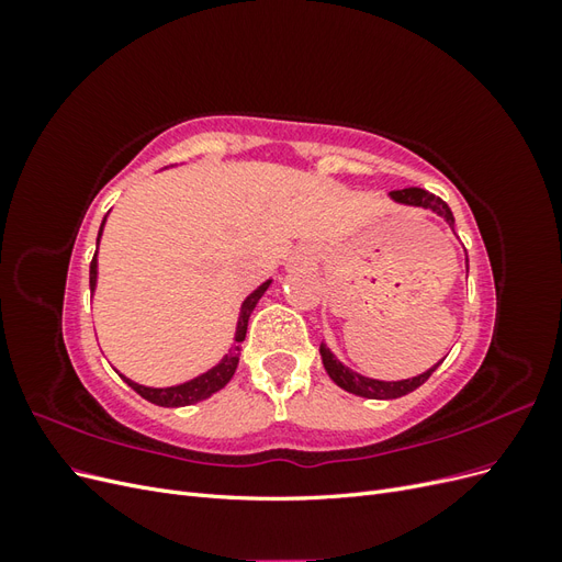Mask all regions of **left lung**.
<instances>
[{"label":"left lung","instance_id":"obj_1","mask_svg":"<svg viewBox=\"0 0 562 562\" xmlns=\"http://www.w3.org/2000/svg\"><path fill=\"white\" fill-rule=\"evenodd\" d=\"M391 199L398 201V203H407V206L429 209V211L438 213L440 217H446V223L454 229V215H452L448 203L440 199V196H436V194H429L427 190H419V187H405V190H394V192H391ZM321 359H323V368H326L330 380L337 386H342L345 391H349V394L363 396V398H401V396L411 394V391H415L417 386H422L424 382H427L434 375V370L440 366V363H436L431 370L422 372V375H417L413 380L380 382V380H370V378H363V375H356V372H351L349 368H345L342 363L335 359V356L330 353V349L326 345H321Z\"/></svg>","mask_w":562,"mask_h":562}]
</instances>
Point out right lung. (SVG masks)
Masks as SVG:
<instances>
[{
	"label": "right lung",
	"instance_id": "add662e5",
	"mask_svg": "<svg viewBox=\"0 0 562 562\" xmlns=\"http://www.w3.org/2000/svg\"><path fill=\"white\" fill-rule=\"evenodd\" d=\"M103 225H105V220H103ZM103 225H100L98 241H100V234H103ZM95 277H98V262H95V255H93V260H91V279H89L91 291L95 288ZM269 283H271V281H265V283L258 288V291H252V293L246 297V302L241 304L239 326H236V347H234V351H229V353L225 356V359L220 361L213 370L203 372V375H199V378H194V380H190V382L178 384V386H168V389H151V386L135 384V382H131V380L124 378L126 384H128L133 391H138V394H140L145 401L155 403V405H161V407L192 405V403H199V401H203V398L213 396L215 391L223 389V386L232 380V375H234L236 363H239L241 342L246 339L248 318H250V314H252V310H255V304H258V300L265 295Z\"/></svg>",
	"mask_w": 562,
	"mask_h": 562
}]
</instances>
